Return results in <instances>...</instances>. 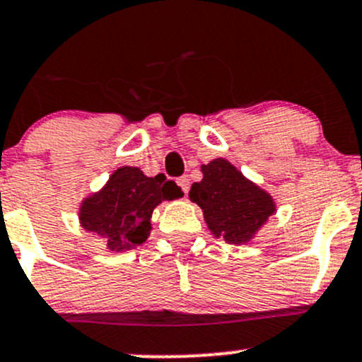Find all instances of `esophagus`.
<instances>
[{
	"label": "esophagus",
	"mask_w": 362,
	"mask_h": 362,
	"mask_svg": "<svg viewBox=\"0 0 362 362\" xmlns=\"http://www.w3.org/2000/svg\"><path fill=\"white\" fill-rule=\"evenodd\" d=\"M176 182H177V186H180V188L182 189V192H185V195H188V192H189V180H188V176L177 177Z\"/></svg>",
	"instance_id": "esophagus-1"
}]
</instances>
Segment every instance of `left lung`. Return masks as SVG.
I'll return each mask as SVG.
<instances>
[{"instance_id":"left-lung-1","label":"left lung","mask_w":362,"mask_h":362,"mask_svg":"<svg viewBox=\"0 0 362 362\" xmlns=\"http://www.w3.org/2000/svg\"><path fill=\"white\" fill-rule=\"evenodd\" d=\"M200 170L202 181L193 182L188 197L202 209L212 235L233 245L252 242L278 211L273 195L226 158H214Z\"/></svg>"}]
</instances>
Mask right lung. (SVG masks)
I'll list each match as a JSON object with an SVG mask.
<instances>
[{
    "instance_id": "add662e5",
    "label": "right lung",
    "mask_w": 362,
    "mask_h": 362,
    "mask_svg": "<svg viewBox=\"0 0 362 362\" xmlns=\"http://www.w3.org/2000/svg\"><path fill=\"white\" fill-rule=\"evenodd\" d=\"M176 198H182L181 188L164 174L150 177L139 167L122 165L98 192L83 198L77 216L81 228L100 236L108 250L126 252L146 242L155 207Z\"/></svg>"
}]
</instances>
